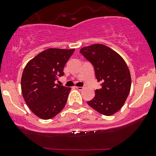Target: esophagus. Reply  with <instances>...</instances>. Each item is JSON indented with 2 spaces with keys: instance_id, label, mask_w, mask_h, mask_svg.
I'll return each mask as SVG.
<instances>
[{
  "instance_id": "1",
  "label": "esophagus",
  "mask_w": 156,
  "mask_h": 156,
  "mask_svg": "<svg viewBox=\"0 0 156 156\" xmlns=\"http://www.w3.org/2000/svg\"><path fill=\"white\" fill-rule=\"evenodd\" d=\"M76 88L78 90H82L84 89V87H76Z\"/></svg>"
}]
</instances>
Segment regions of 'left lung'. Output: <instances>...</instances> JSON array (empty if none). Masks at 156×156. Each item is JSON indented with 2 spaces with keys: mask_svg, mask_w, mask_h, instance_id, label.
Segmentation results:
<instances>
[{
  "mask_svg": "<svg viewBox=\"0 0 156 156\" xmlns=\"http://www.w3.org/2000/svg\"><path fill=\"white\" fill-rule=\"evenodd\" d=\"M80 53L92 63L100 89L87 104L104 115H112L123 106L130 90L131 77L123 58L115 50L100 44L84 47Z\"/></svg>",
  "mask_w": 156,
  "mask_h": 156,
  "instance_id": "obj_1",
  "label": "left lung"
}]
</instances>
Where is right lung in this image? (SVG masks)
Returning <instances> with one entry per match:
<instances>
[{
    "instance_id": "obj_1",
    "label": "right lung",
    "mask_w": 156,
    "mask_h": 156,
    "mask_svg": "<svg viewBox=\"0 0 156 156\" xmlns=\"http://www.w3.org/2000/svg\"><path fill=\"white\" fill-rule=\"evenodd\" d=\"M75 49L49 48L26 64L21 78L23 98L31 111L44 120L59 114L67 102L70 87L55 84Z\"/></svg>"
}]
</instances>
